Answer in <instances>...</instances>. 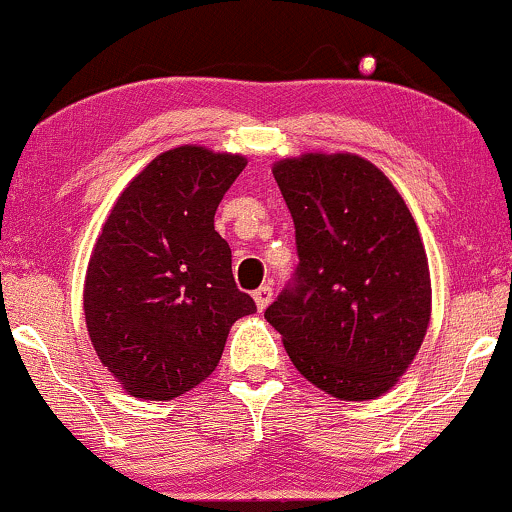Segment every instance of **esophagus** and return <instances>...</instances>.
<instances>
[{"instance_id":"obj_1","label":"esophagus","mask_w":512,"mask_h":512,"mask_svg":"<svg viewBox=\"0 0 512 512\" xmlns=\"http://www.w3.org/2000/svg\"><path fill=\"white\" fill-rule=\"evenodd\" d=\"M272 293L274 291H272V286H269V284H262L260 289L252 293V298H255V303H257V310H264L269 303H272Z\"/></svg>"}]
</instances>
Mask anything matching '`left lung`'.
I'll use <instances>...</instances> for the list:
<instances>
[{
    "instance_id": "left-lung-1",
    "label": "left lung",
    "mask_w": 512,
    "mask_h": 512,
    "mask_svg": "<svg viewBox=\"0 0 512 512\" xmlns=\"http://www.w3.org/2000/svg\"><path fill=\"white\" fill-rule=\"evenodd\" d=\"M296 226V272L264 310L293 366L327 395L380 397L414 361L431 320L419 228L392 182L354 154L274 166Z\"/></svg>"
}]
</instances>
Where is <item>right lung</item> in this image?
I'll return each instance as SVG.
<instances>
[{
	"label": "right lung",
	"instance_id": "obj_1",
	"mask_svg": "<svg viewBox=\"0 0 512 512\" xmlns=\"http://www.w3.org/2000/svg\"><path fill=\"white\" fill-rule=\"evenodd\" d=\"M243 156L178 146L125 187L88 260L93 349L129 395L173 399L219 366L233 322L257 305L236 286L214 214Z\"/></svg>",
	"mask_w": 512,
	"mask_h": 512
}]
</instances>
